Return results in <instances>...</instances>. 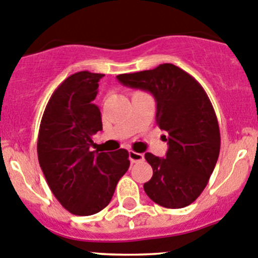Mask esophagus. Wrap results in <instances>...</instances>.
I'll return each instance as SVG.
<instances>
[{"label": "esophagus", "instance_id": "34e87169", "mask_svg": "<svg viewBox=\"0 0 258 258\" xmlns=\"http://www.w3.org/2000/svg\"><path fill=\"white\" fill-rule=\"evenodd\" d=\"M129 159H131L132 163H136V162L143 161L144 156L142 153H137V152L131 151V152H129Z\"/></svg>", "mask_w": 258, "mask_h": 258}]
</instances>
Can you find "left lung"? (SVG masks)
I'll list each match as a JSON object with an SVG mask.
<instances>
[{
    "mask_svg": "<svg viewBox=\"0 0 258 258\" xmlns=\"http://www.w3.org/2000/svg\"><path fill=\"white\" fill-rule=\"evenodd\" d=\"M116 78L153 95L157 125L168 134L163 136L168 142L166 158L144 154L153 168L144 191L163 208L187 207L204 191L219 157V124L207 92L192 76L171 63Z\"/></svg>",
    "mask_w": 258,
    "mask_h": 258,
    "instance_id": "obj_1",
    "label": "left lung"
}]
</instances>
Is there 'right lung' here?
Instances as JSON below:
<instances>
[{"mask_svg":"<svg viewBox=\"0 0 258 258\" xmlns=\"http://www.w3.org/2000/svg\"><path fill=\"white\" fill-rule=\"evenodd\" d=\"M102 73L82 71L66 78L49 99L38 136V158L48 186L63 208L92 215L109 205L129 166L126 149L91 152L102 131L94 100Z\"/></svg>","mask_w":258,"mask_h":258,"instance_id":"add662e5","label":"right lung"}]
</instances>
